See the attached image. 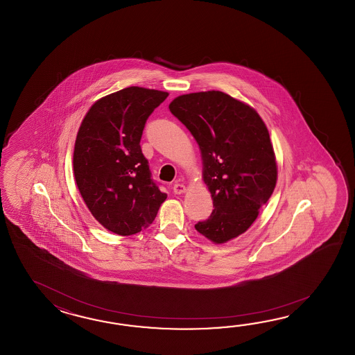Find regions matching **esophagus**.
Returning <instances> with one entry per match:
<instances>
[{
	"instance_id": "1",
	"label": "esophagus",
	"mask_w": 355,
	"mask_h": 355,
	"mask_svg": "<svg viewBox=\"0 0 355 355\" xmlns=\"http://www.w3.org/2000/svg\"><path fill=\"white\" fill-rule=\"evenodd\" d=\"M173 190H174L175 194H182V193H185L187 188H185V185H184V184L176 182V184H174V188H173Z\"/></svg>"
}]
</instances>
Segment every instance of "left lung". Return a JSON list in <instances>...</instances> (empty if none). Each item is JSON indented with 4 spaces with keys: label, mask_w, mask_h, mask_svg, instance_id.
Returning a JSON list of instances; mask_svg holds the SVG:
<instances>
[{
    "label": "left lung",
    "mask_w": 355,
    "mask_h": 355,
    "mask_svg": "<svg viewBox=\"0 0 355 355\" xmlns=\"http://www.w3.org/2000/svg\"><path fill=\"white\" fill-rule=\"evenodd\" d=\"M168 109L196 138L213 199L211 217L198 222L196 231L214 243L246 232L278 178L264 121L255 109L222 91L180 95Z\"/></svg>",
    "instance_id": "left-lung-1"
}]
</instances>
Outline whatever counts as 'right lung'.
<instances>
[{"mask_svg":"<svg viewBox=\"0 0 355 355\" xmlns=\"http://www.w3.org/2000/svg\"><path fill=\"white\" fill-rule=\"evenodd\" d=\"M167 96L138 86L116 91L91 106L77 132V188L91 214L114 234L141 232L166 200L139 142L148 116Z\"/></svg>","mask_w":355,"mask_h":355,"instance_id":"1","label":"right lung"}]
</instances>
